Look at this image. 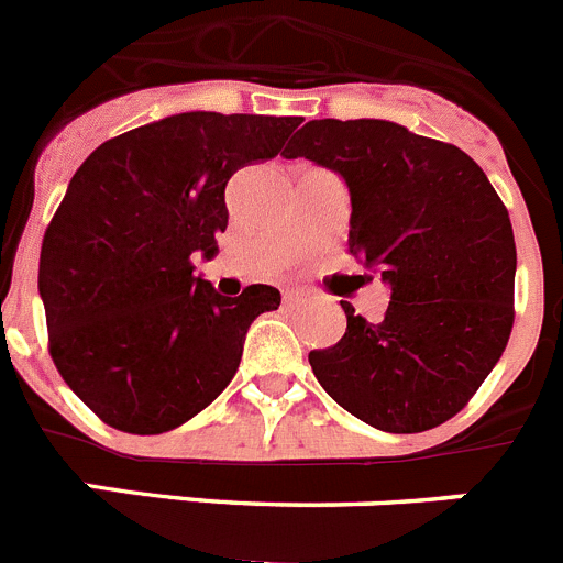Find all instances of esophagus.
Returning a JSON list of instances; mask_svg holds the SVG:
<instances>
[{"mask_svg":"<svg viewBox=\"0 0 563 563\" xmlns=\"http://www.w3.org/2000/svg\"><path fill=\"white\" fill-rule=\"evenodd\" d=\"M300 302H302V294L300 291H286V294H283V306L294 308V306H300Z\"/></svg>","mask_w":563,"mask_h":563,"instance_id":"esophagus-1","label":"esophagus"}]
</instances>
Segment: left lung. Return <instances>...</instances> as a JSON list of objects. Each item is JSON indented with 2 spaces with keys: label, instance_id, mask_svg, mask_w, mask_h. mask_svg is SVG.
<instances>
[{
  "label": "left lung",
  "instance_id": "8db88e82",
  "mask_svg": "<svg viewBox=\"0 0 563 563\" xmlns=\"http://www.w3.org/2000/svg\"><path fill=\"white\" fill-rule=\"evenodd\" d=\"M283 156L342 176L347 252L389 288L382 322L342 302L344 336L308 353L317 382L382 432L457 415L514 328V227L488 176L457 145L369 118L311 120Z\"/></svg>",
  "mask_w": 563,
  "mask_h": 563
}]
</instances>
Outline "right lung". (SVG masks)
<instances>
[{
	"mask_svg": "<svg viewBox=\"0 0 563 563\" xmlns=\"http://www.w3.org/2000/svg\"><path fill=\"white\" fill-rule=\"evenodd\" d=\"M300 118L181 111L114 136L75 170L38 263L49 356L120 432L159 434L232 382L272 286L224 297L194 261L219 255L224 187L280 154Z\"/></svg>",
	"mask_w": 563,
	"mask_h": 563,
	"instance_id": "right-lung-1",
	"label": "right lung"
}]
</instances>
